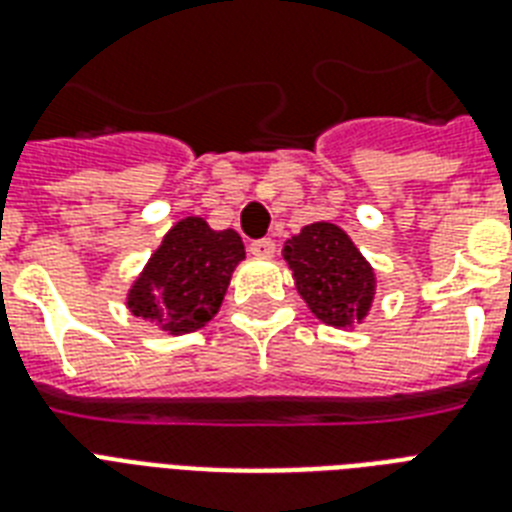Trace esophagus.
I'll return each mask as SVG.
<instances>
[{
	"instance_id": "34e87169",
	"label": "esophagus",
	"mask_w": 512,
	"mask_h": 512,
	"mask_svg": "<svg viewBox=\"0 0 512 512\" xmlns=\"http://www.w3.org/2000/svg\"><path fill=\"white\" fill-rule=\"evenodd\" d=\"M249 252L257 257H273L276 255V241L273 239H257L249 244Z\"/></svg>"
}]
</instances>
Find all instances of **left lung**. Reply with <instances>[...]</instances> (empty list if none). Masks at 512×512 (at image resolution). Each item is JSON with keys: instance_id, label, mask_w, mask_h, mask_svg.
<instances>
[{"instance_id": "left-lung-1", "label": "left lung", "mask_w": 512, "mask_h": 512, "mask_svg": "<svg viewBox=\"0 0 512 512\" xmlns=\"http://www.w3.org/2000/svg\"><path fill=\"white\" fill-rule=\"evenodd\" d=\"M281 255L311 313L329 327L361 324L374 300V271L342 228L311 223L284 241Z\"/></svg>"}]
</instances>
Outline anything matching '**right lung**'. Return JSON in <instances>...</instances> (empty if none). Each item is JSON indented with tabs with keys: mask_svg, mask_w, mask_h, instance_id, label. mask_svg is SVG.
<instances>
[{
	"mask_svg": "<svg viewBox=\"0 0 512 512\" xmlns=\"http://www.w3.org/2000/svg\"><path fill=\"white\" fill-rule=\"evenodd\" d=\"M244 260L236 231H212L207 220L185 217L170 228L127 295L132 316L170 335L207 324L223 303L233 268Z\"/></svg>",
	"mask_w": 512,
	"mask_h": 512,
	"instance_id": "right-lung-1",
	"label": "right lung"
}]
</instances>
